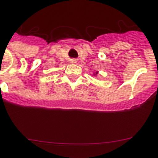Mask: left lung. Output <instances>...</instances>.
Here are the masks:
<instances>
[{"label": "left lung", "instance_id": "8db88e82", "mask_svg": "<svg viewBox=\"0 0 158 158\" xmlns=\"http://www.w3.org/2000/svg\"><path fill=\"white\" fill-rule=\"evenodd\" d=\"M97 73H98V72H96V74H97Z\"/></svg>", "mask_w": 158, "mask_h": 158}]
</instances>
